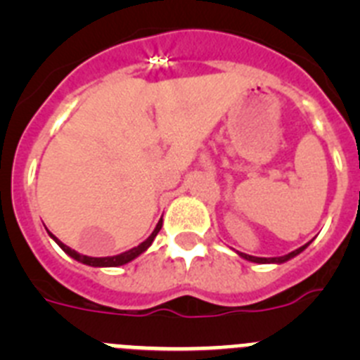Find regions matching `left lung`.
<instances>
[{
    "mask_svg": "<svg viewBox=\"0 0 360 360\" xmlns=\"http://www.w3.org/2000/svg\"><path fill=\"white\" fill-rule=\"evenodd\" d=\"M311 241H308V243H304L303 247H299V249L292 250V252L285 254V256H278V257H257V256H250V254H245V252H240V250H236L238 256H241L243 259H247V262H252V263H259V265H265V263H276V265H281V263L288 262V259H292V257H295L297 254L303 252L304 249H307L308 245H310Z\"/></svg>",
    "mask_w": 360,
    "mask_h": 360,
    "instance_id": "8db88e82",
    "label": "left lung"
}]
</instances>
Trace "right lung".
Masks as SVG:
<instances>
[{"mask_svg":"<svg viewBox=\"0 0 360 360\" xmlns=\"http://www.w3.org/2000/svg\"><path fill=\"white\" fill-rule=\"evenodd\" d=\"M160 229H162V218H160V221L157 224V227H155V231H153L151 234H149V236L146 238V240L142 241L141 245H136V247L126 250V252L117 254V256H106V257H94V256H84V254H79L77 250L70 249L68 245L63 243L61 240H57L52 232H49V234H50V238H52V240L56 241V243L59 245V247H61V249L65 250L66 254H68L70 257H73L75 262L82 263V265H88V266H120V265H126V263L133 262V259L141 256V254H144L146 250L151 247L153 240L157 238V234L160 232Z\"/></svg>","mask_w":360,"mask_h":360,"instance_id":"add662e5","label":"right lung"}]
</instances>
